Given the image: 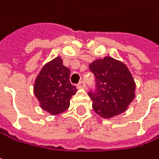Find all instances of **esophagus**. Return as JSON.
<instances>
[{
  "mask_svg": "<svg viewBox=\"0 0 159 159\" xmlns=\"http://www.w3.org/2000/svg\"><path fill=\"white\" fill-rule=\"evenodd\" d=\"M76 86H77V88H84L85 87V83L84 81H80Z\"/></svg>",
  "mask_w": 159,
  "mask_h": 159,
  "instance_id": "obj_1",
  "label": "esophagus"
}]
</instances>
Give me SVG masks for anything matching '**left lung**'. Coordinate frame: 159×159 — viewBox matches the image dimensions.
Instances as JSON below:
<instances>
[{"label":"left lung","mask_w":159,"mask_h":159,"mask_svg":"<svg viewBox=\"0 0 159 159\" xmlns=\"http://www.w3.org/2000/svg\"><path fill=\"white\" fill-rule=\"evenodd\" d=\"M89 70L95 76L96 89L88 96L96 113L109 119L126 111L135 96V83L126 65L105 57L90 63Z\"/></svg>","instance_id":"left-lung-1"}]
</instances>
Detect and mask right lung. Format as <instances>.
I'll list each match as a JSON object with an SVG mask.
<instances>
[{
    "mask_svg": "<svg viewBox=\"0 0 159 159\" xmlns=\"http://www.w3.org/2000/svg\"><path fill=\"white\" fill-rule=\"evenodd\" d=\"M76 91L75 85L70 82V70L62 64L61 57L44 65L34 85V93L40 107L52 115L66 111Z\"/></svg>",
    "mask_w": 159,
    "mask_h": 159,
    "instance_id": "right-lung-1",
    "label": "right lung"
}]
</instances>
